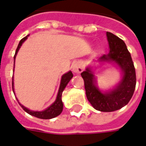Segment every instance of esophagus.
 <instances>
[{
	"mask_svg": "<svg viewBox=\"0 0 146 146\" xmlns=\"http://www.w3.org/2000/svg\"><path fill=\"white\" fill-rule=\"evenodd\" d=\"M73 70L74 73H80L84 70V67L81 62H76L73 65Z\"/></svg>",
	"mask_w": 146,
	"mask_h": 146,
	"instance_id": "1",
	"label": "esophagus"
}]
</instances>
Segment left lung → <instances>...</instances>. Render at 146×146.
Segmentation results:
<instances>
[{
  "label": "left lung",
  "mask_w": 146,
  "mask_h": 146,
  "mask_svg": "<svg viewBox=\"0 0 146 146\" xmlns=\"http://www.w3.org/2000/svg\"><path fill=\"white\" fill-rule=\"evenodd\" d=\"M110 52L100 57V61H113L124 71L121 81L116 89L102 94L95 86L94 78L89 68L82 72L87 100L98 111L110 112L117 111L129 102L136 85V74L133 61L122 39L107 32Z\"/></svg>",
  "instance_id": "left-lung-1"
}]
</instances>
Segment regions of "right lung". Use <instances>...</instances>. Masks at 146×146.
Wrapping results in <instances>:
<instances>
[{
  "instance_id": "right-lung-1",
  "label": "right lung",
  "mask_w": 146,
  "mask_h": 146,
  "mask_svg": "<svg viewBox=\"0 0 146 146\" xmlns=\"http://www.w3.org/2000/svg\"><path fill=\"white\" fill-rule=\"evenodd\" d=\"M27 38V36H25V38H23L20 41V42L18 44V47H17V49H16L15 54V56H14V62H15V56L17 55V52H18V49L20 48L21 46L22 45V43L25 41V39ZM73 73L71 71L68 72L67 73H65L64 75L62 76V80H61V84H60V87H59V92H58V95H57V98L56 101L54 102L51 106L48 107V108L43 111H32L29 109H27L26 108H25L23 105H21V104L20 106L23 108V110L25 112H27L28 114H29L30 115H32L34 117H36L38 118H41V119H51V118H53V117H56L58 115L61 114V112L62 111V108H63V104H62V93L63 91V90L65 89V87H66L67 84L70 82V80H71V78L73 77ZM14 86H13V79H12V90L14 91Z\"/></svg>"
}]
</instances>
